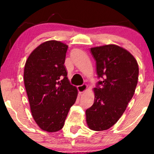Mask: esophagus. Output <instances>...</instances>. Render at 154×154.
Instances as JSON below:
<instances>
[{
    "label": "esophagus",
    "instance_id": "1",
    "mask_svg": "<svg viewBox=\"0 0 154 154\" xmlns=\"http://www.w3.org/2000/svg\"><path fill=\"white\" fill-rule=\"evenodd\" d=\"M77 88H78V90H79V92H80V93L82 94V93H83L85 91H86V90H87V88H88V86L86 85L85 84H83V85H82L78 86Z\"/></svg>",
    "mask_w": 154,
    "mask_h": 154
}]
</instances>
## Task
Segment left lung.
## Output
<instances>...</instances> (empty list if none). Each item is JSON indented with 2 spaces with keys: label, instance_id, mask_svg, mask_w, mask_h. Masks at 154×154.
Masks as SVG:
<instances>
[{
  "label": "left lung",
  "instance_id": "8db88e82",
  "mask_svg": "<svg viewBox=\"0 0 154 154\" xmlns=\"http://www.w3.org/2000/svg\"><path fill=\"white\" fill-rule=\"evenodd\" d=\"M99 79L94 104L85 111L90 129L102 131L119 121L134 95L139 67L133 55L116 45L90 48Z\"/></svg>",
  "mask_w": 154,
  "mask_h": 154
}]
</instances>
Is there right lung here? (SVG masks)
I'll use <instances>...</instances> for the list:
<instances>
[{
    "label": "right lung",
    "instance_id": "1",
    "mask_svg": "<svg viewBox=\"0 0 154 154\" xmlns=\"http://www.w3.org/2000/svg\"><path fill=\"white\" fill-rule=\"evenodd\" d=\"M68 45L57 41L44 42L27 59L24 81L32 116L49 132L63 128L76 100L77 88L69 83L64 65Z\"/></svg>",
    "mask_w": 154,
    "mask_h": 154
}]
</instances>
